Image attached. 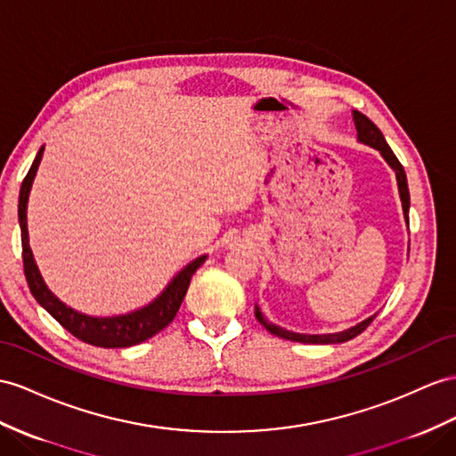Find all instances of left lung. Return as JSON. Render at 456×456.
I'll list each match as a JSON object with an SVG mask.
<instances>
[{"label":"left lung","mask_w":456,"mask_h":456,"mask_svg":"<svg viewBox=\"0 0 456 456\" xmlns=\"http://www.w3.org/2000/svg\"><path fill=\"white\" fill-rule=\"evenodd\" d=\"M353 119H354V126H356V138H358V142L366 144V146H371V148H376V150L379 151V154L383 156V159L389 163V167L395 171L396 184H399V196H401V202H403V214H404V221H406V225H408V209H411V194H408L406 173H404V169H403V166H401V161L396 159V156L393 154V150L389 148V144L385 142V136L381 134L379 128H378L376 125H373L364 113L353 111ZM254 314H256V320H258L270 333H273V335H277V337H281V339H287V341L308 343V345H335V343L350 341V339H354L356 335H360L362 331H364V330L368 328V325L371 323V320L376 318V314H373V316L366 318L364 322H360V323L353 325V328H348V330H345V331L310 335V333H295V331H289V330L279 328V325H275V323H272V322H267L258 305L254 306Z\"/></svg>","instance_id":"8db88e82"}]
</instances>
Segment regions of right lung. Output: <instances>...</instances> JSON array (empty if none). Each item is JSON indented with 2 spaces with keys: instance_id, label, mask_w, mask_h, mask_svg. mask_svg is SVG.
<instances>
[{
  "instance_id": "obj_1",
  "label": "right lung",
  "mask_w": 456,
  "mask_h": 456,
  "mask_svg": "<svg viewBox=\"0 0 456 456\" xmlns=\"http://www.w3.org/2000/svg\"><path fill=\"white\" fill-rule=\"evenodd\" d=\"M44 146L38 150L37 158H34L32 166L27 173L25 181L20 184L19 192V225H20V242H22V264H25V277L32 297L38 300V305L50 314L52 318L60 322L63 328L75 335L77 339L85 341L94 346L103 348H125L142 343L150 337L159 333L163 328L173 322L177 316L181 302L186 295V289L191 285V279L194 272L200 267L208 256H198L196 260L186 264L183 270L175 275L167 287L150 302V305L133 310L128 314H119V316H88V314L77 312L71 306H67L65 302L57 298L52 290L45 285L42 279V273L38 270L37 262L28 244V227H27V206H28V194L32 189L34 177H37L38 166L42 161Z\"/></svg>"
}]
</instances>
